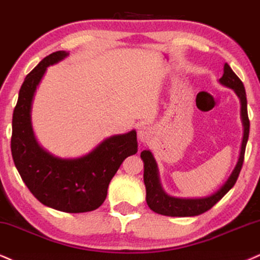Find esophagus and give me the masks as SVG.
<instances>
[{"label":"esophagus","mask_w":260,"mask_h":260,"mask_svg":"<svg viewBox=\"0 0 260 260\" xmlns=\"http://www.w3.org/2000/svg\"><path fill=\"white\" fill-rule=\"evenodd\" d=\"M153 136V131L148 126H142L139 130V140L143 143H148Z\"/></svg>","instance_id":"34e87169"}]
</instances>
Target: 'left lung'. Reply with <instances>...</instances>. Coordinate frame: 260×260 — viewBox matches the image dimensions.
<instances>
[{"label":"left lung","mask_w":260,"mask_h":260,"mask_svg":"<svg viewBox=\"0 0 260 260\" xmlns=\"http://www.w3.org/2000/svg\"><path fill=\"white\" fill-rule=\"evenodd\" d=\"M220 84L233 89L235 94L239 96L241 101V118L243 124V139L241 143V150H240L239 161L235 169L226 179L220 189L216 193L206 198L200 199H182L170 197L162 190L161 184L159 181L158 166H156L155 159L149 150H143L141 153V158L145 162V172H143V179L146 185V200L149 208L155 213L162 214V216L170 217H191L199 216V214L206 212L211 207H213L218 201L234 187L238 181L240 171L242 169L243 159H245V150L249 135V119L247 113V99H246L245 86L241 79L234 73L228 63L224 65V73L222 78H219Z\"/></svg>","instance_id":"8db88e82"}]
</instances>
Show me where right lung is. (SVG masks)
<instances>
[{
	"label": "right lung",
	"instance_id": "obj_1",
	"mask_svg": "<svg viewBox=\"0 0 260 260\" xmlns=\"http://www.w3.org/2000/svg\"><path fill=\"white\" fill-rule=\"evenodd\" d=\"M67 55L63 50L50 54L26 76L13 112L11 149L19 175L40 203L62 212L82 213L104 204L121 162L137 153V137L135 130L111 136L77 159L57 158L38 145L31 125L32 100L47 67Z\"/></svg>",
	"mask_w": 260,
	"mask_h": 260
}]
</instances>
